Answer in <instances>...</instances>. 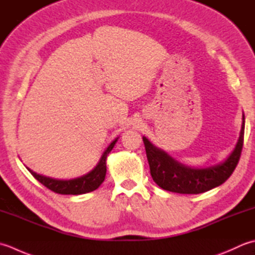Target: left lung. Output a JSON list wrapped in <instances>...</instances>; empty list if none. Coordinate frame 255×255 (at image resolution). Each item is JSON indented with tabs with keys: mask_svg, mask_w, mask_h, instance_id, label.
Instances as JSON below:
<instances>
[{
	"mask_svg": "<svg viewBox=\"0 0 255 255\" xmlns=\"http://www.w3.org/2000/svg\"><path fill=\"white\" fill-rule=\"evenodd\" d=\"M240 136L235 149L223 162L207 168H194L174 159L143 136L150 175L160 188L177 194H201L210 190L230 177L241 156L244 137V114Z\"/></svg>",
	"mask_w": 255,
	"mask_h": 255,
	"instance_id": "obj_1",
	"label": "left lung"
}]
</instances>
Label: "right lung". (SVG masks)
<instances>
[{"instance_id":"obj_1","label":"right lung","mask_w":255,"mask_h":255,"mask_svg":"<svg viewBox=\"0 0 255 255\" xmlns=\"http://www.w3.org/2000/svg\"><path fill=\"white\" fill-rule=\"evenodd\" d=\"M117 141L118 137L114 139V141H112V143L109 145L107 149L103 152L102 156L96 167L90 170L89 173L81 176V177H77L68 180L55 179L39 175L27 167L26 168L29 170V173L32 174L40 184H43L45 187H47L48 189L54 191V193L61 195H82L90 193V191L99 188V186H100L103 183V180H105L107 173V156L114 147Z\"/></svg>"}]
</instances>
